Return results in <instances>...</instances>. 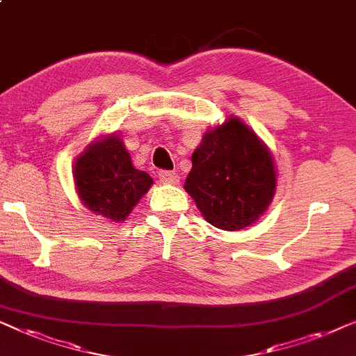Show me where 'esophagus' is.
<instances>
[{"instance_id":"obj_1","label":"esophagus","mask_w":356,"mask_h":356,"mask_svg":"<svg viewBox=\"0 0 356 356\" xmlns=\"http://www.w3.org/2000/svg\"><path fill=\"white\" fill-rule=\"evenodd\" d=\"M158 176H159V180L164 184H177L179 182V176L172 171H159Z\"/></svg>"}]
</instances>
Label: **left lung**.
Instances as JSON below:
<instances>
[{
  "mask_svg": "<svg viewBox=\"0 0 356 356\" xmlns=\"http://www.w3.org/2000/svg\"><path fill=\"white\" fill-rule=\"evenodd\" d=\"M276 187L271 149L237 116L204 132L184 185L202 216L222 230L257 222L271 204Z\"/></svg>",
  "mask_w": 356,
  "mask_h": 356,
  "instance_id": "8db88e82",
  "label": "left lung"
}]
</instances>
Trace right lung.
Wrapping results in <instances>:
<instances>
[{
  "label": "right lung",
  "instance_id": "add662e5",
  "mask_svg": "<svg viewBox=\"0 0 356 356\" xmlns=\"http://www.w3.org/2000/svg\"><path fill=\"white\" fill-rule=\"evenodd\" d=\"M74 185L80 202L97 216L122 222L148 192L153 179L135 169L121 135H99L74 161Z\"/></svg>",
  "mask_w": 356,
  "mask_h": 356
}]
</instances>
